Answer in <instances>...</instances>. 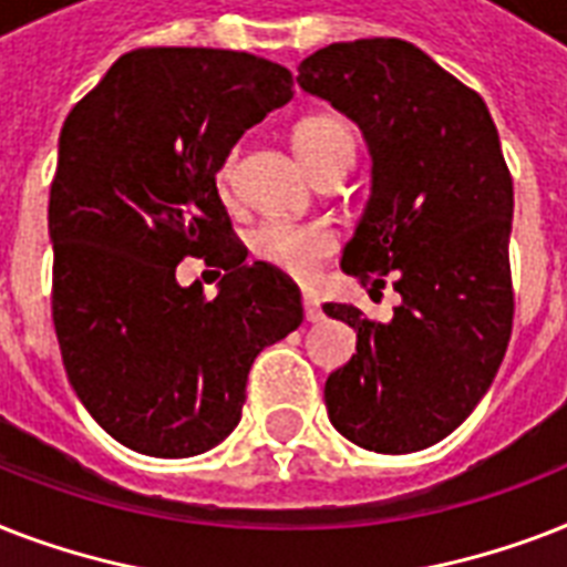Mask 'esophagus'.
Segmentation results:
<instances>
[{"mask_svg": "<svg viewBox=\"0 0 567 567\" xmlns=\"http://www.w3.org/2000/svg\"><path fill=\"white\" fill-rule=\"evenodd\" d=\"M302 309H306V320L309 323H318L323 318V311H320V302L311 297V293H302Z\"/></svg>", "mask_w": 567, "mask_h": 567, "instance_id": "1", "label": "esophagus"}]
</instances>
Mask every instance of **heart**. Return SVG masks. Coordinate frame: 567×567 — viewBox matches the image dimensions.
Returning <instances> with one entry per match:
<instances>
[{"label": "heart", "mask_w": 567, "mask_h": 567, "mask_svg": "<svg viewBox=\"0 0 567 567\" xmlns=\"http://www.w3.org/2000/svg\"><path fill=\"white\" fill-rule=\"evenodd\" d=\"M293 153L311 173H320L332 162L353 158L355 137L344 120L315 114L297 123L291 135ZM226 176V167H223ZM252 252L258 261L276 267L297 279H311L318 267L336 252V235L323 226L270 220L252 235Z\"/></svg>", "instance_id": "1"}]
</instances>
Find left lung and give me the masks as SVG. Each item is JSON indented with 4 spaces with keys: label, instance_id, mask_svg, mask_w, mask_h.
Returning <instances> with one entry per match:
<instances>
[{
    "label": "left lung",
    "instance_id": "8db88e82",
    "mask_svg": "<svg viewBox=\"0 0 567 567\" xmlns=\"http://www.w3.org/2000/svg\"><path fill=\"white\" fill-rule=\"evenodd\" d=\"M297 84L362 128L371 196L341 270L400 306L388 323L323 302L355 329L323 400L347 441L414 453L447 439L492 385L512 336V176L480 93L396 38L332 43Z\"/></svg>",
    "mask_w": 567,
    "mask_h": 567
}]
</instances>
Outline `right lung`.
<instances>
[{
    "label": "right lung",
    "instance_id": "add662e5",
    "mask_svg": "<svg viewBox=\"0 0 567 567\" xmlns=\"http://www.w3.org/2000/svg\"><path fill=\"white\" fill-rule=\"evenodd\" d=\"M291 84L247 52L135 49L64 120L49 190L52 320L75 396L135 453L217 447L238 426L256 355L302 323L297 285L244 261L217 194L231 146L291 102ZM185 255L227 270L214 301L175 282Z\"/></svg>",
    "mask_w": 567,
    "mask_h": 567
}]
</instances>
